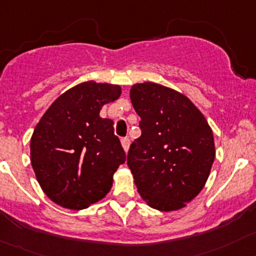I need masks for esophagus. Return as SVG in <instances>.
Returning a JSON list of instances; mask_svg holds the SVG:
<instances>
[{"label":"esophagus","mask_w":256,"mask_h":256,"mask_svg":"<svg viewBox=\"0 0 256 256\" xmlns=\"http://www.w3.org/2000/svg\"><path fill=\"white\" fill-rule=\"evenodd\" d=\"M120 142H122V146H123V150L126 152H128V150H130V138H122L120 140Z\"/></svg>","instance_id":"obj_1"}]
</instances>
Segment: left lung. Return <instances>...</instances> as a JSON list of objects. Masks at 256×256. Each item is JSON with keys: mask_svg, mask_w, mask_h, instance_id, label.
<instances>
[{"mask_svg": "<svg viewBox=\"0 0 256 256\" xmlns=\"http://www.w3.org/2000/svg\"><path fill=\"white\" fill-rule=\"evenodd\" d=\"M130 102L142 130L126 158L138 193L154 210H182L210 176L216 156L210 124L186 96L154 82L133 85Z\"/></svg>", "mask_w": 256, "mask_h": 256, "instance_id": "1", "label": "left lung"}]
</instances>
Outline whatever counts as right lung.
<instances>
[{"label":"right lung","mask_w":256,"mask_h":256,"mask_svg":"<svg viewBox=\"0 0 256 256\" xmlns=\"http://www.w3.org/2000/svg\"><path fill=\"white\" fill-rule=\"evenodd\" d=\"M120 94L118 85L82 82L57 98L35 126L32 166L44 193L60 207L85 210L112 189L126 152L112 119L99 112Z\"/></svg>","instance_id":"add662e5"}]
</instances>
